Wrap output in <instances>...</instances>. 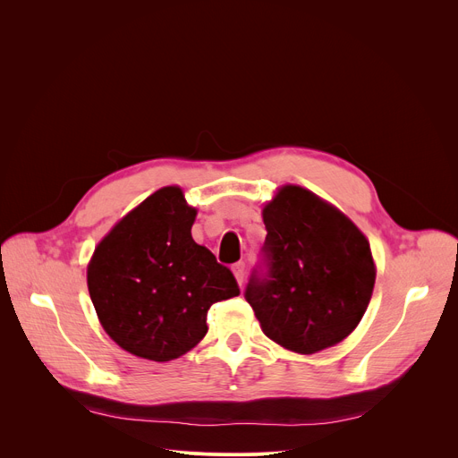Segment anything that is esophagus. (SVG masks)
Returning <instances> with one entry per match:
<instances>
[{
  "mask_svg": "<svg viewBox=\"0 0 458 458\" xmlns=\"http://www.w3.org/2000/svg\"><path fill=\"white\" fill-rule=\"evenodd\" d=\"M232 273H233L237 284L243 285V280H245V263H242V261L235 263V266L232 267Z\"/></svg>",
  "mask_w": 458,
  "mask_h": 458,
  "instance_id": "1",
  "label": "esophagus"
}]
</instances>
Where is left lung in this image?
<instances>
[{
  "mask_svg": "<svg viewBox=\"0 0 458 458\" xmlns=\"http://www.w3.org/2000/svg\"><path fill=\"white\" fill-rule=\"evenodd\" d=\"M269 278H252L245 299L263 334L314 354L338 345L362 321L377 266L364 232L301 185H280L263 204Z\"/></svg>",
  "mask_w": 458,
  "mask_h": 458,
  "instance_id": "left-lung-1",
  "label": "left lung"
}]
</instances>
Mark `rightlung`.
Returning a JSON list of instances; mask_svg holds the SVG:
<instances>
[{
    "mask_svg": "<svg viewBox=\"0 0 458 458\" xmlns=\"http://www.w3.org/2000/svg\"><path fill=\"white\" fill-rule=\"evenodd\" d=\"M197 208L166 185L126 213L96 245L89 295L109 338L133 356L168 362L208 332V310L239 295L228 267L195 243Z\"/></svg>",
    "mask_w": 458,
    "mask_h": 458,
    "instance_id": "right-lung-1",
    "label": "right lung"
}]
</instances>
